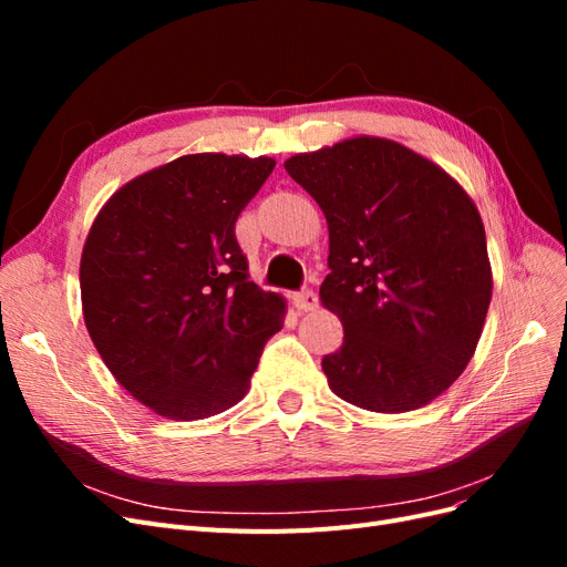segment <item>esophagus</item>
Wrapping results in <instances>:
<instances>
[{"mask_svg":"<svg viewBox=\"0 0 567 567\" xmlns=\"http://www.w3.org/2000/svg\"><path fill=\"white\" fill-rule=\"evenodd\" d=\"M293 305H296V310H300V312H312V310H317L319 300H317L312 290H300V293L293 296Z\"/></svg>","mask_w":567,"mask_h":567,"instance_id":"esophagus-1","label":"esophagus"}]
</instances>
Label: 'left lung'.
<instances>
[{"mask_svg":"<svg viewBox=\"0 0 567 567\" xmlns=\"http://www.w3.org/2000/svg\"><path fill=\"white\" fill-rule=\"evenodd\" d=\"M284 167L329 227L331 274L319 298L346 331L321 359L329 388L379 414L431 404L468 367L492 300L473 198L440 165L383 136L296 153Z\"/></svg>","mask_w":567,"mask_h":567,"instance_id":"1","label":"left lung"}]
</instances>
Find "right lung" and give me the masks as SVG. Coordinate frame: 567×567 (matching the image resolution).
Wrapping results in <instances>:
<instances>
[{
	"label": "right lung",
	"mask_w": 567,
	"mask_h": 567,
	"mask_svg": "<svg viewBox=\"0 0 567 567\" xmlns=\"http://www.w3.org/2000/svg\"><path fill=\"white\" fill-rule=\"evenodd\" d=\"M277 161L192 153L130 179L80 257L82 317L115 381L153 414L200 421L238 404L286 300L248 281L238 215Z\"/></svg>",
	"instance_id": "right-lung-1"
}]
</instances>
